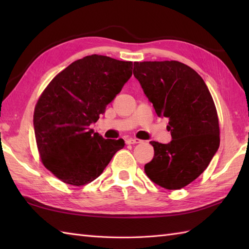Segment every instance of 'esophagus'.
<instances>
[{
    "instance_id": "obj_1",
    "label": "esophagus",
    "mask_w": 249,
    "mask_h": 249,
    "mask_svg": "<svg viewBox=\"0 0 249 249\" xmlns=\"http://www.w3.org/2000/svg\"><path fill=\"white\" fill-rule=\"evenodd\" d=\"M141 140L140 139H137V138H128L126 140V143L127 144H137V143H140Z\"/></svg>"
}]
</instances>
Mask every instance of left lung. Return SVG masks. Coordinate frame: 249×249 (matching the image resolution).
Wrapping results in <instances>:
<instances>
[{
    "mask_svg": "<svg viewBox=\"0 0 249 249\" xmlns=\"http://www.w3.org/2000/svg\"><path fill=\"white\" fill-rule=\"evenodd\" d=\"M138 79L158 116L169 119L170 143L151 141L154 157L144 166L152 182L181 189L195 181L219 147L217 110L203 79L178 61L135 62Z\"/></svg>",
    "mask_w": 249,
    "mask_h": 249,
    "instance_id": "8db88e82",
    "label": "left lung"
}]
</instances>
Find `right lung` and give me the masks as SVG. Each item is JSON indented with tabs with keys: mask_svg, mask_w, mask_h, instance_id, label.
<instances>
[{
	"mask_svg": "<svg viewBox=\"0 0 249 249\" xmlns=\"http://www.w3.org/2000/svg\"><path fill=\"white\" fill-rule=\"evenodd\" d=\"M133 62L92 54L57 73L34 109L40 160L63 183L83 186L103 173L124 140L89 129L133 75Z\"/></svg>",
	"mask_w": 249,
	"mask_h": 249,
	"instance_id": "1",
	"label": "right lung"
}]
</instances>
